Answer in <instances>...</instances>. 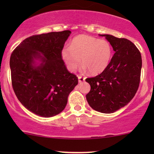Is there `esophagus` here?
<instances>
[{"label":"esophagus","instance_id":"34e87169","mask_svg":"<svg viewBox=\"0 0 154 154\" xmlns=\"http://www.w3.org/2000/svg\"><path fill=\"white\" fill-rule=\"evenodd\" d=\"M85 80V77H82V76H79L78 77V82H80V83L83 82Z\"/></svg>","mask_w":154,"mask_h":154}]
</instances>
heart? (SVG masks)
I'll use <instances>...</instances> for the list:
<instances>
[{"label": "heart", "mask_w": 154, "mask_h": 154, "mask_svg": "<svg viewBox=\"0 0 154 154\" xmlns=\"http://www.w3.org/2000/svg\"><path fill=\"white\" fill-rule=\"evenodd\" d=\"M61 55L69 71L75 72L80 66L82 59V69L97 75L109 66L113 50L106 40L80 35L72 40L70 46L63 48Z\"/></svg>", "instance_id": "1"}]
</instances>
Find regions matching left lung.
<instances>
[{
  "mask_svg": "<svg viewBox=\"0 0 154 154\" xmlns=\"http://www.w3.org/2000/svg\"><path fill=\"white\" fill-rule=\"evenodd\" d=\"M99 35L105 37L115 54L102 73L85 79L91 85L86 99L94 110L111 114L128 104L135 96L140 79L142 59L137 47L128 39Z\"/></svg>",
  "mask_w": 154,
  "mask_h": 154,
  "instance_id": "left-lung-1",
  "label": "left lung"
}]
</instances>
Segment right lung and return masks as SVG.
Here are the masks:
<instances>
[{
    "instance_id": "right-lung-1",
    "label": "right lung",
    "mask_w": 154,
    "mask_h": 154,
    "mask_svg": "<svg viewBox=\"0 0 154 154\" xmlns=\"http://www.w3.org/2000/svg\"><path fill=\"white\" fill-rule=\"evenodd\" d=\"M71 31L52 32L24 40L10 58L12 87L21 103L43 117L59 114L78 84L61 58Z\"/></svg>"
}]
</instances>
